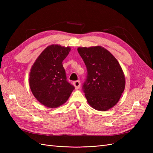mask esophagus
I'll list each match as a JSON object with an SVG mask.
<instances>
[{"label":"esophagus","instance_id":"esophagus-1","mask_svg":"<svg viewBox=\"0 0 153 153\" xmlns=\"http://www.w3.org/2000/svg\"><path fill=\"white\" fill-rule=\"evenodd\" d=\"M73 85H74V86H75L76 89H78L80 87V82L79 80L75 81L73 82Z\"/></svg>","mask_w":153,"mask_h":153}]
</instances>
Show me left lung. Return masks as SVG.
<instances>
[{"label":"left lung","instance_id":"8db88e82","mask_svg":"<svg viewBox=\"0 0 153 153\" xmlns=\"http://www.w3.org/2000/svg\"><path fill=\"white\" fill-rule=\"evenodd\" d=\"M87 69L83 90L89 105L99 111L112 108L125 88V76L117 60L101 46L78 47Z\"/></svg>","mask_w":153,"mask_h":153}]
</instances>
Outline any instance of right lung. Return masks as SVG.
Listing matches in <instances>:
<instances>
[{
  "label": "right lung",
  "instance_id": "right-lung-1",
  "mask_svg": "<svg viewBox=\"0 0 153 153\" xmlns=\"http://www.w3.org/2000/svg\"><path fill=\"white\" fill-rule=\"evenodd\" d=\"M71 50L69 47L51 45L46 48L32 66L29 86L40 103L57 108L65 103L75 89L66 80L62 61Z\"/></svg>",
  "mask_w": 153,
  "mask_h": 153
}]
</instances>
